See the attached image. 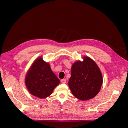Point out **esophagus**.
I'll use <instances>...</instances> for the list:
<instances>
[{
	"mask_svg": "<svg viewBox=\"0 0 128 128\" xmlns=\"http://www.w3.org/2000/svg\"><path fill=\"white\" fill-rule=\"evenodd\" d=\"M61 82L62 84H66V79H62L61 80Z\"/></svg>",
	"mask_w": 128,
	"mask_h": 128,
	"instance_id": "esophagus-1",
	"label": "esophagus"
}]
</instances>
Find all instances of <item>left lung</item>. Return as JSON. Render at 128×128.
I'll list each match as a JSON object with an SVG mask.
<instances>
[{
	"label": "left lung",
	"mask_w": 128,
	"mask_h": 128,
	"mask_svg": "<svg viewBox=\"0 0 128 128\" xmlns=\"http://www.w3.org/2000/svg\"><path fill=\"white\" fill-rule=\"evenodd\" d=\"M84 61L72 65L68 85L77 99L87 100L96 96L103 83V77L98 66L91 58L85 56Z\"/></svg>",
	"instance_id": "1"
}]
</instances>
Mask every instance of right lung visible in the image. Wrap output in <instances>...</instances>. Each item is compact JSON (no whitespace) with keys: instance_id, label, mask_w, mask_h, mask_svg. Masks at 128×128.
I'll list each match as a JSON object with an SVG mask.
<instances>
[{"instance_id":"right-lung-1","label":"right lung","mask_w":128,"mask_h":128,"mask_svg":"<svg viewBox=\"0 0 128 128\" xmlns=\"http://www.w3.org/2000/svg\"><path fill=\"white\" fill-rule=\"evenodd\" d=\"M59 83L49 63L41 57L34 62L25 77V85L29 92L41 99L50 96Z\"/></svg>"}]
</instances>
